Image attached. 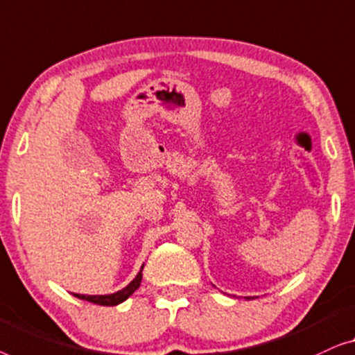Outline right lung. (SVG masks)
Instances as JSON below:
<instances>
[{
    "label": "right lung",
    "instance_id": "1",
    "mask_svg": "<svg viewBox=\"0 0 355 355\" xmlns=\"http://www.w3.org/2000/svg\"><path fill=\"white\" fill-rule=\"evenodd\" d=\"M143 267L141 270L132 283L125 286L121 291L114 293V294H106V296H87V294H73V296L78 297V299H83V301H88V302H93V304H98V306H117V304H121L128 299L132 294L137 291L139 288V283H141V278H143Z\"/></svg>",
    "mask_w": 355,
    "mask_h": 355
}]
</instances>
